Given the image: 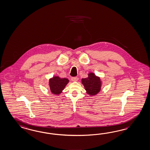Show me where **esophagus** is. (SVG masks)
Segmentation results:
<instances>
[{
  "label": "esophagus",
  "mask_w": 150,
  "mask_h": 150,
  "mask_svg": "<svg viewBox=\"0 0 150 150\" xmlns=\"http://www.w3.org/2000/svg\"><path fill=\"white\" fill-rule=\"evenodd\" d=\"M71 80L73 81H78V78L77 77H72L71 78Z\"/></svg>",
  "instance_id": "esophagus-1"
}]
</instances>
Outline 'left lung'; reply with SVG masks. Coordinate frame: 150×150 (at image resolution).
<instances>
[{
    "label": "left lung",
    "mask_w": 150,
    "mask_h": 150,
    "mask_svg": "<svg viewBox=\"0 0 150 150\" xmlns=\"http://www.w3.org/2000/svg\"><path fill=\"white\" fill-rule=\"evenodd\" d=\"M81 81L86 93L90 96H95L100 91L103 81L100 77L96 76L95 73H88V77L82 78Z\"/></svg>",
    "instance_id": "8db88e82"
}]
</instances>
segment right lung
I'll use <instances>...</instances> for the list:
<instances>
[{
  "label": "right lung",
  "instance_id": "add662e5",
  "mask_svg": "<svg viewBox=\"0 0 150 150\" xmlns=\"http://www.w3.org/2000/svg\"><path fill=\"white\" fill-rule=\"evenodd\" d=\"M69 83L67 78L56 76L49 79V86L52 94L59 95Z\"/></svg>",
  "mask_w": 150,
  "mask_h": 150
}]
</instances>
